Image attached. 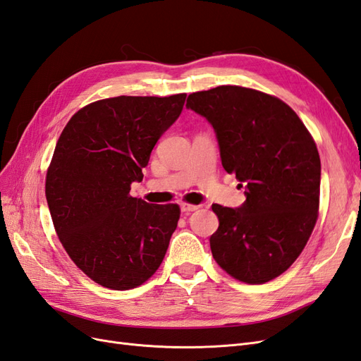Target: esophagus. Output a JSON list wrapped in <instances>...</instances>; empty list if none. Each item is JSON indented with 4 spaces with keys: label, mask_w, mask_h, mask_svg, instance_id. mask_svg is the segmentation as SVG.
Segmentation results:
<instances>
[{
    "label": "esophagus",
    "mask_w": 361,
    "mask_h": 361,
    "mask_svg": "<svg viewBox=\"0 0 361 361\" xmlns=\"http://www.w3.org/2000/svg\"><path fill=\"white\" fill-rule=\"evenodd\" d=\"M199 206L197 204H191V203H180V211L182 212H192L197 211Z\"/></svg>",
    "instance_id": "obj_1"
}]
</instances>
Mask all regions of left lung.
<instances>
[{
  "instance_id": "obj_1",
  "label": "left lung",
  "mask_w": 361,
  "mask_h": 361,
  "mask_svg": "<svg viewBox=\"0 0 361 361\" xmlns=\"http://www.w3.org/2000/svg\"><path fill=\"white\" fill-rule=\"evenodd\" d=\"M187 108L212 125L224 170L245 187L236 209L212 204L214 259L248 285L279 277L318 220L321 159L310 133L279 97L239 85L191 93Z\"/></svg>"
}]
</instances>
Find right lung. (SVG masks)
<instances>
[{"mask_svg": "<svg viewBox=\"0 0 361 361\" xmlns=\"http://www.w3.org/2000/svg\"><path fill=\"white\" fill-rule=\"evenodd\" d=\"M187 94L117 96L85 105L64 126L47 173L54 227L97 285L128 290L155 274L176 231L178 204L129 195Z\"/></svg>", "mask_w": 361, "mask_h": 361, "instance_id": "add662e5", "label": "right lung"}]
</instances>
